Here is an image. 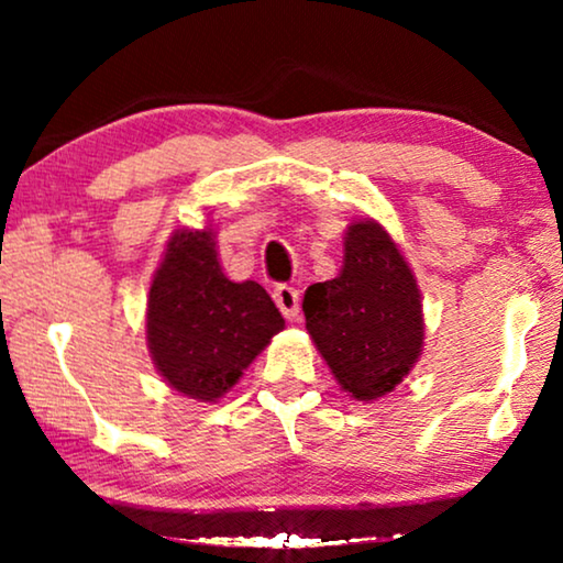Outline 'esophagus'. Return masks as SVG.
Masks as SVG:
<instances>
[{"instance_id":"esophagus-1","label":"esophagus","mask_w":563,"mask_h":563,"mask_svg":"<svg viewBox=\"0 0 563 563\" xmlns=\"http://www.w3.org/2000/svg\"><path fill=\"white\" fill-rule=\"evenodd\" d=\"M274 302L287 320H295L299 314V291L295 287H289V284H279V287L274 289Z\"/></svg>"}]
</instances>
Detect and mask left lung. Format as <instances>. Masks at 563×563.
Instances as JSON below:
<instances>
[{
	"label": "left lung",
	"instance_id": "8db88e82",
	"mask_svg": "<svg viewBox=\"0 0 563 563\" xmlns=\"http://www.w3.org/2000/svg\"><path fill=\"white\" fill-rule=\"evenodd\" d=\"M305 325L335 382L358 402L389 395L418 364L426 338L412 268L379 222H351L343 268L305 291Z\"/></svg>",
	"mask_w": 563,
	"mask_h": 563
}]
</instances>
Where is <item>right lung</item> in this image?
<instances>
[{
  "label": "right lung",
  "instance_id": "right-lung-1",
  "mask_svg": "<svg viewBox=\"0 0 563 563\" xmlns=\"http://www.w3.org/2000/svg\"><path fill=\"white\" fill-rule=\"evenodd\" d=\"M279 330L282 312L261 284L222 274L212 228L174 233L145 312L153 364L168 387L218 402Z\"/></svg>",
  "mask_w": 563,
  "mask_h": 563
}]
</instances>
